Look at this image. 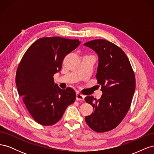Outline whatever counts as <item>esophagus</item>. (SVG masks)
I'll return each instance as SVG.
<instances>
[{
    "mask_svg": "<svg viewBox=\"0 0 154 154\" xmlns=\"http://www.w3.org/2000/svg\"><path fill=\"white\" fill-rule=\"evenodd\" d=\"M76 100L77 101H83L84 100V96L82 95L80 93L76 94Z\"/></svg>",
    "mask_w": 154,
    "mask_h": 154,
    "instance_id": "1",
    "label": "esophagus"
}]
</instances>
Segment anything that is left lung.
Listing matches in <instances>:
<instances>
[{
  "label": "left lung",
  "instance_id": "left-lung-1",
  "mask_svg": "<svg viewBox=\"0 0 154 154\" xmlns=\"http://www.w3.org/2000/svg\"><path fill=\"white\" fill-rule=\"evenodd\" d=\"M84 45L98 55L96 77L103 92L100 100L85 97L94 111L85 119L94 131L108 132L119 125L130 109L136 88L134 72L127 55L114 44L97 39Z\"/></svg>",
  "mask_w": 154,
  "mask_h": 154
}]
</instances>
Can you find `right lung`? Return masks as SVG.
Here are the masks:
<instances>
[{"instance_id": "add662e5", "label": "right lung", "mask_w": 154, "mask_h": 154, "mask_svg": "<svg viewBox=\"0 0 154 154\" xmlns=\"http://www.w3.org/2000/svg\"><path fill=\"white\" fill-rule=\"evenodd\" d=\"M80 42L78 39L44 37L35 41L23 56L16 73V85L36 123L44 126L55 124L75 101L74 89H61L54 83L53 76L61 70L65 57Z\"/></svg>"}]
</instances>
